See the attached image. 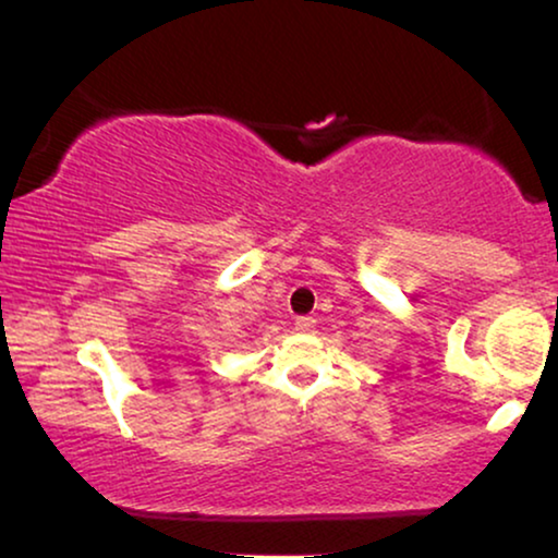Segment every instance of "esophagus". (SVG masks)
I'll list each match as a JSON object with an SVG mask.
<instances>
[{"label":"esophagus","instance_id":"1","mask_svg":"<svg viewBox=\"0 0 558 558\" xmlns=\"http://www.w3.org/2000/svg\"><path fill=\"white\" fill-rule=\"evenodd\" d=\"M294 327H296V332L310 335V332H315L317 323H315V317H296L294 319Z\"/></svg>","mask_w":558,"mask_h":558}]
</instances>
